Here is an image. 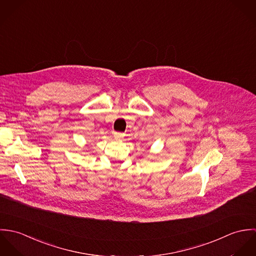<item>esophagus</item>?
Returning <instances> with one entry per match:
<instances>
[{
    "label": "esophagus",
    "instance_id": "esophagus-1",
    "mask_svg": "<svg viewBox=\"0 0 256 256\" xmlns=\"http://www.w3.org/2000/svg\"><path fill=\"white\" fill-rule=\"evenodd\" d=\"M123 137H124V134H123V133H119V132H115V133H114V138L117 139V140H120V139H122Z\"/></svg>",
    "mask_w": 256,
    "mask_h": 256
}]
</instances>
